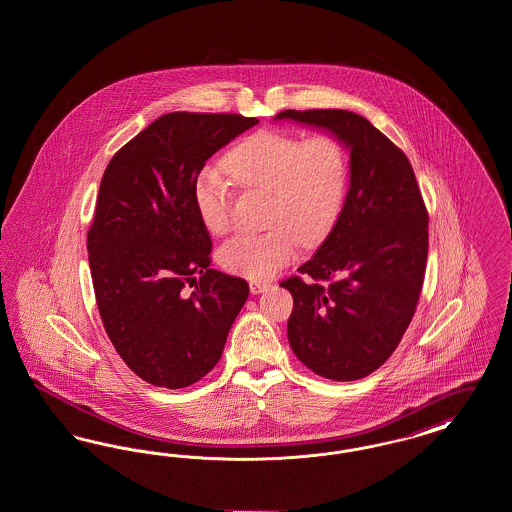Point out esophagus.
I'll return each mask as SVG.
<instances>
[{
	"mask_svg": "<svg viewBox=\"0 0 512 512\" xmlns=\"http://www.w3.org/2000/svg\"><path fill=\"white\" fill-rule=\"evenodd\" d=\"M268 286H270L268 282H259V280H253V282L249 284V290H251V293H255V295H257V293L265 292Z\"/></svg>",
	"mask_w": 512,
	"mask_h": 512,
	"instance_id": "34e87169",
	"label": "esophagus"
}]
</instances>
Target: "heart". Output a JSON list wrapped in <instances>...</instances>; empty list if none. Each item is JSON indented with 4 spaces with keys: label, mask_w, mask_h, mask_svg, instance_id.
<instances>
[{
    "label": "heart",
    "mask_w": 512,
    "mask_h": 512,
    "mask_svg": "<svg viewBox=\"0 0 512 512\" xmlns=\"http://www.w3.org/2000/svg\"><path fill=\"white\" fill-rule=\"evenodd\" d=\"M226 172L247 190L268 195L267 232L238 234L219 249L222 267L249 280H265L288 265L299 244H322L340 220L349 163L328 134L301 140L282 132H257L224 157ZM203 226L222 234L230 226V190L219 171L207 169L194 184Z\"/></svg>",
    "instance_id": "obj_1"
}]
</instances>
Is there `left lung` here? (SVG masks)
<instances>
[{
  "label": "left lung",
  "instance_id": "obj_1",
  "mask_svg": "<svg viewBox=\"0 0 512 512\" xmlns=\"http://www.w3.org/2000/svg\"><path fill=\"white\" fill-rule=\"evenodd\" d=\"M349 149V190L340 220L290 290L288 341L297 359L336 382L384 365L413 320L428 257V213L405 153L365 117L343 109L282 111ZM326 279L331 284L320 287Z\"/></svg>",
  "mask_w": 512,
  "mask_h": 512
}]
</instances>
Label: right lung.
<instances>
[{"label":"right lung","mask_w":512,"mask_h":512,"mask_svg":"<svg viewBox=\"0 0 512 512\" xmlns=\"http://www.w3.org/2000/svg\"><path fill=\"white\" fill-rule=\"evenodd\" d=\"M257 122L169 113L103 172L88 232L99 315L122 361L157 388L192 386L219 363L249 295L244 278L209 267L211 238L194 184L209 157Z\"/></svg>","instance_id":"right-lung-1"}]
</instances>
